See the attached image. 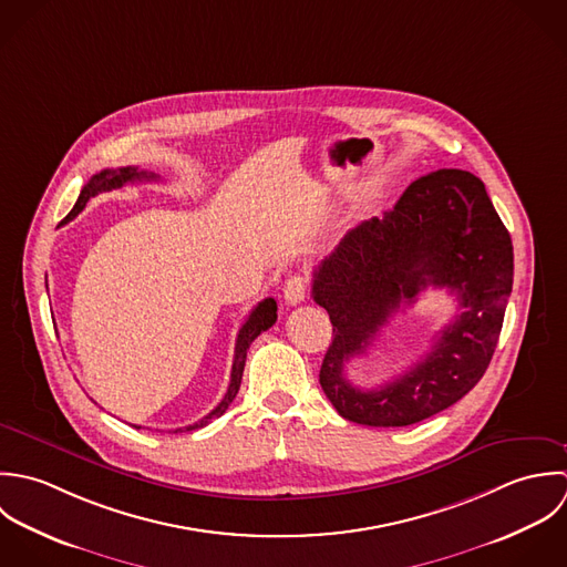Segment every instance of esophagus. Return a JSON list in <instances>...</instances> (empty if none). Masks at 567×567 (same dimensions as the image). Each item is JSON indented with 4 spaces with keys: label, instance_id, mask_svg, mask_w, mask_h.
Returning <instances> with one entry per match:
<instances>
[{
    "label": "esophagus",
    "instance_id": "1",
    "mask_svg": "<svg viewBox=\"0 0 567 567\" xmlns=\"http://www.w3.org/2000/svg\"><path fill=\"white\" fill-rule=\"evenodd\" d=\"M307 289H309V285H307V278L305 276H300V274H296V276H291L287 282H285V300H287V305H300L302 300H305V296H307Z\"/></svg>",
    "mask_w": 567,
    "mask_h": 567
}]
</instances>
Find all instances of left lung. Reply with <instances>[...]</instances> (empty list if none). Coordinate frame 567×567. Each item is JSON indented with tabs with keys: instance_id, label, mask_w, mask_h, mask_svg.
Masks as SVG:
<instances>
[{
	"instance_id": "obj_1",
	"label": "left lung",
	"mask_w": 567,
	"mask_h": 567,
	"mask_svg": "<svg viewBox=\"0 0 567 567\" xmlns=\"http://www.w3.org/2000/svg\"><path fill=\"white\" fill-rule=\"evenodd\" d=\"M427 286L450 288L458 313L425 360L361 391L342 365L364 353L403 305ZM513 289V243L484 184L441 168L401 195L381 219L350 229L313 274V300L329 311L333 341L320 385L346 421L405 427L460 401L486 372Z\"/></svg>"
}]
</instances>
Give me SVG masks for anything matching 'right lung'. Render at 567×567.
<instances>
[{
    "instance_id": "add662e5",
    "label": "right lung",
    "mask_w": 567,
    "mask_h": 567,
    "mask_svg": "<svg viewBox=\"0 0 567 567\" xmlns=\"http://www.w3.org/2000/svg\"><path fill=\"white\" fill-rule=\"evenodd\" d=\"M151 179H157L155 173H146V171H140L137 166H122V168H105L101 173H96L81 190L79 195V202L74 204L72 213L63 219V224L72 221L83 208L85 204L96 197L99 193H107V190H114V188H122L124 184H131V182H151ZM278 305L274 298H265L262 302H258V307L249 313V318L245 320V324L238 329V336H236V346H234V361H231V374H229V385H227L226 396L224 401L208 414L204 416L202 421L184 427L186 432H193V430H199V427H206L213 419L221 416L227 410V405L234 401L238 388H240V379H243V368H245V359H247V350L251 346V341L256 340L260 333H265L267 329L274 327V322L278 320ZM135 430H140L137 425H133ZM184 430H175L177 432H184Z\"/></svg>"
}]
</instances>
